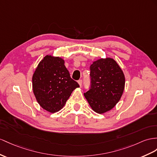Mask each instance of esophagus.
I'll list each match as a JSON object with an SVG mask.
<instances>
[{
	"instance_id": "1",
	"label": "esophagus",
	"mask_w": 157,
	"mask_h": 157,
	"mask_svg": "<svg viewBox=\"0 0 157 157\" xmlns=\"http://www.w3.org/2000/svg\"><path fill=\"white\" fill-rule=\"evenodd\" d=\"M78 83H79V86L81 87L82 86V79H79V80H78Z\"/></svg>"
}]
</instances>
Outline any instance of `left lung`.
Here are the masks:
<instances>
[{"instance_id": "8db88e82", "label": "left lung", "mask_w": 157, "mask_h": 157, "mask_svg": "<svg viewBox=\"0 0 157 157\" xmlns=\"http://www.w3.org/2000/svg\"><path fill=\"white\" fill-rule=\"evenodd\" d=\"M91 86L84 96L98 113L109 111L118 103L124 87V75L112 58L99 59L90 66Z\"/></svg>"}]
</instances>
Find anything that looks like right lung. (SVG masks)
Listing matches in <instances>:
<instances>
[{
  "label": "right lung",
  "instance_id": "add662e5",
  "mask_svg": "<svg viewBox=\"0 0 157 157\" xmlns=\"http://www.w3.org/2000/svg\"><path fill=\"white\" fill-rule=\"evenodd\" d=\"M79 86L70 77L59 57L46 56L38 64L33 77V87L38 103L43 109L55 113L65 105L76 87Z\"/></svg>",
  "mask_w": 157,
  "mask_h": 157
}]
</instances>
